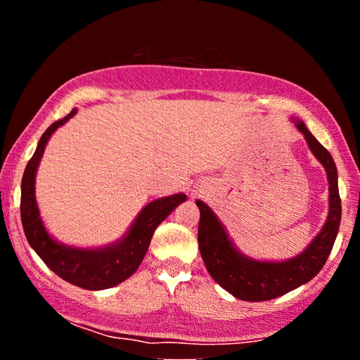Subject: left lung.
Instances as JSON below:
<instances>
[{
    "instance_id": "8db88e82",
    "label": "left lung",
    "mask_w": 360,
    "mask_h": 360,
    "mask_svg": "<svg viewBox=\"0 0 360 360\" xmlns=\"http://www.w3.org/2000/svg\"><path fill=\"white\" fill-rule=\"evenodd\" d=\"M309 150L326 168L328 181V214L324 227L304 251L288 260H255L241 254L208 205L197 200L200 210L198 248L212 279L231 295L245 302H265L300 288L318 275L330 254L341 221L338 173L332 155L302 120L295 122Z\"/></svg>"
}]
</instances>
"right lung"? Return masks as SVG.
<instances>
[{
  "label": "right lung",
  "mask_w": 360,
  "mask_h": 360,
  "mask_svg": "<svg viewBox=\"0 0 360 360\" xmlns=\"http://www.w3.org/2000/svg\"><path fill=\"white\" fill-rule=\"evenodd\" d=\"M77 112L75 108L66 115L49 127L42 133L33 157L30 158L22 178L20 217L30 246L42 262L65 281L87 290L109 289L125 281L138 270L158 224L172 214L176 206L186 202V193H174L157 198L146 205L136 216L129 231L112 245L87 249L66 246L49 235L34 197V181L41 157L52 133L66 124Z\"/></svg>",
  "instance_id": "right-lung-1"
}]
</instances>
